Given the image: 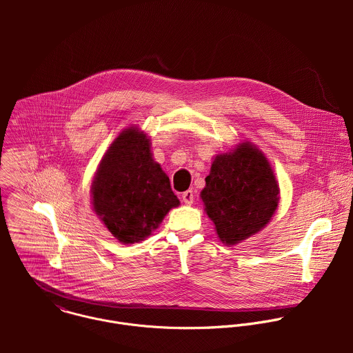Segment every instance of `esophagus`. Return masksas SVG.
Returning a JSON list of instances; mask_svg holds the SVG:
<instances>
[{
	"label": "esophagus",
	"instance_id": "34e87169",
	"mask_svg": "<svg viewBox=\"0 0 353 353\" xmlns=\"http://www.w3.org/2000/svg\"><path fill=\"white\" fill-rule=\"evenodd\" d=\"M182 201L186 205H192L194 201V192L193 190H186L185 193H182Z\"/></svg>",
	"mask_w": 353,
	"mask_h": 353
}]
</instances>
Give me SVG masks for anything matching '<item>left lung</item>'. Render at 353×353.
Segmentation results:
<instances>
[{
    "label": "left lung",
    "mask_w": 353,
    "mask_h": 353,
    "mask_svg": "<svg viewBox=\"0 0 353 353\" xmlns=\"http://www.w3.org/2000/svg\"><path fill=\"white\" fill-rule=\"evenodd\" d=\"M201 199L219 239L234 246L261 231L274 214L280 189L270 163L252 143L217 154Z\"/></svg>",
    "instance_id": "obj_1"
}]
</instances>
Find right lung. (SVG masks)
<instances>
[{"label": "right lung", "mask_w": 353, "mask_h": 353, "mask_svg": "<svg viewBox=\"0 0 353 353\" xmlns=\"http://www.w3.org/2000/svg\"><path fill=\"white\" fill-rule=\"evenodd\" d=\"M91 193L94 212L125 245L144 241L179 205L168 176L152 159L150 137L134 126L119 133L104 153Z\"/></svg>", "instance_id": "1"}]
</instances>
